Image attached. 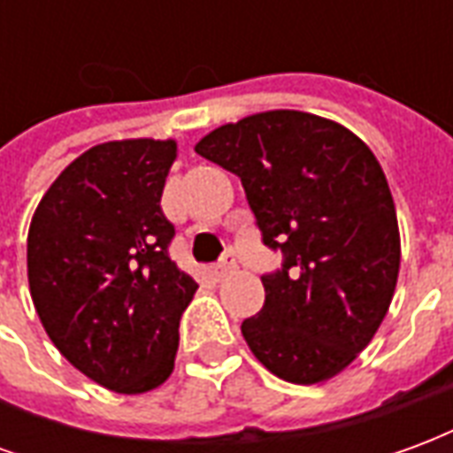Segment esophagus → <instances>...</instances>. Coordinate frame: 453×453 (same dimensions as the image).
<instances>
[{
	"instance_id": "esophagus-1",
	"label": "esophagus",
	"mask_w": 453,
	"mask_h": 453,
	"mask_svg": "<svg viewBox=\"0 0 453 453\" xmlns=\"http://www.w3.org/2000/svg\"><path fill=\"white\" fill-rule=\"evenodd\" d=\"M235 269H237L235 257L226 255V257H223V259H220V265H218L216 269H213V274H216V279H218V281H220V279H226V276L233 274Z\"/></svg>"
}]
</instances>
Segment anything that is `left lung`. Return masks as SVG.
Masks as SVG:
<instances>
[{
  "label": "left lung",
  "mask_w": 453,
  "mask_h": 453,
  "mask_svg": "<svg viewBox=\"0 0 453 453\" xmlns=\"http://www.w3.org/2000/svg\"><path fill=\"white\" fill-rule=\"evenodd\" d=\"M194 150L240 177L265 245L284 252L262 276V311L242 323L247 347L288 383L337 376L398 284V218L379 159L337 120L291 109L226 123Z\"/></svg>",
  "instance_id": "obj_1"
}]
</instances>
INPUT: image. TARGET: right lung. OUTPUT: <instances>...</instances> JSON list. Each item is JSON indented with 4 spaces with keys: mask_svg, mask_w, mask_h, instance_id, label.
I'll return each instance as SVG.
<instances>
[{
    "mask_svg": "<svg viewBox=\"0 0 453 453\" xmlns=\"http://www.w3.org/2000/svg\"><path fill=\"white\" fill-rule=\"evenodd\" d=\"M177 140L94 145L45 191L28 227V288L45 333L87 379L123 395L174 371L198 284L169 259L162 188Z\"/></svg>",
    "mask_w": 453,
    "mask_h": 453,
    "instance_id": "add662e5",
    "label": "right lung"
}]
</instances>
